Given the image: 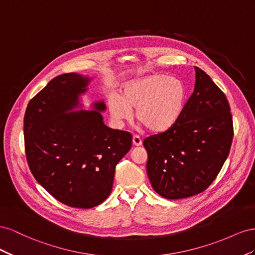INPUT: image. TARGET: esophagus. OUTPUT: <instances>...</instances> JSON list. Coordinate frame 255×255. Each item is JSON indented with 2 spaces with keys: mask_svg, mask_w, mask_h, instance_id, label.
<instances>
[{
  "mask_svg": "<svg viewBox=\"0 0 255 255\" xmlns=\"http://www.w3.org/2000/svg\"><path fill=\"white\" fill-rule=\"evenodd\" d=\"M132 143H133L134 146H141V145H142L141 137L139 135H133L132 136Z\"/></svg>",
  "mask_w": 255,
  "mask_h": 255,
  "instance_id": "obj_1",
  "label": "esophagus"
}]
</instances>
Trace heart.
Masks as SVG:
<instances>
[{"label":"heart","instance_id":"heart-1","mask_svg":"<svg viewBox=\"0 0 255 255\" xmlns=\"http://www.w3.org/2000/svg\"><path fill=\"white\" fill-rule=\"evenodd\" d=\"M188 92L180 79L166 75H150L124 84L118 97L109 100V111L118 122H137L150 132L163 133L176 125L184 114Z\"/></svg>","mask_w":255,"mask_h":255}]
</instances>
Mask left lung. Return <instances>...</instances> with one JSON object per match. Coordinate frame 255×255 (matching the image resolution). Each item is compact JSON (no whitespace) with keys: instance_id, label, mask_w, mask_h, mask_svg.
Here are the masks:
<instances>
[{"instance_id":"obj_1","label":"left lung","mask_w":255,"mask_h":255,"mask_svg":"<svg viewBox=\"0 0 255 255\" xmlns=\"http://www.w3.org/2000/svg\"><path fill=\"white\" fill-rule=\"evenodd\" d=\"M194 68V91L178 123L143 141L151 187L169 200L204 191L220 172L233 140L227 97L205 71Z\"/></svg>"}]
</instances>
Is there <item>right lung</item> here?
I'll return each instance as SVG.
<instances>
[{
	"label": "right lung",
	"mask_w": 255,
	"mask_h": 255,
	"mask_svg": "<svg viewBox=\"0 0 255 255\" xmlns=\"http://www.w3.org/2000/svg\"><path fill=\"white\" fill-rule=\"evenodd\" d=\"M92 79L64 74L30 100L24 115V145L35 179L57 201L92 208L111 193L115 166L131 147L132 135L105 125L100 112L72 111Z\"/></svg>",
	"instance_id": "right-lung-1"
}]
</instances>
